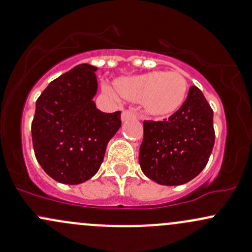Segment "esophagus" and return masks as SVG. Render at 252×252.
Instances as JSON below:
<instances>
[{
    "label": "esophagus",
    "mask_w": 252,
    "mask_h": 252,
    "mask_svg": "<svg viewBox=\"0 0 252 252\" xmlns=\"http://www.w3.org/2000/svg\"><path fill=\"white\" fill-rule=\"evenodd\" d=\"M137 115L134 113L129 112V110H125V112L121 113V121H127V120H131V119H136Z\"/></svg>",
    "instance_id": "34e87169"
}]
</instances>
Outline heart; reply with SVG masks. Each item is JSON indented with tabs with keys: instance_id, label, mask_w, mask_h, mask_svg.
<instances>
[{
	"instance_id": "heart-1",
	"label": "heart",
	"mask_w": 252,
	"mask_h": 252,
	"mask_svg": "<svg viewBox=\"0 0 252 252\" xmlns=\"http://www.w3.org/2000/svg\"><path fill=\"white\" fill-rule=\"evenodd\" d=\"M103 91L115 101L121 97L140 102L151 116H168L180 109L188 96V80L179 72L151 71L128 75L118 80L116 86L103 84Z\"/></svg>"
}]
</instances>
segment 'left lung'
I'll list each match as a JSON object with an SVG mask.
<instances>
[{"instance_id":"8db88e82","label":"left lung","mask_w":252,"mask_h":252,"mask_svg":"<svg viewBox=\"0 0 252 252\" xmlns=\"http://www.w3.org/2000/svg\"><path fill=\"white\" fill-rule=\"evenodd\" d=\"M213 110L197 86L168 120L144 121L139 149L143 173L159 185L177 186L196 178L207 166L215 142Z\"/></svg>"}]
</instances>
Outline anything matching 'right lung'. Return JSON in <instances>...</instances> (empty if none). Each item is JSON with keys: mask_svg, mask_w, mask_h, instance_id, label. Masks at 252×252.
I'll return each instance as SVG.
<instances>
[{"mask_svg": "<svg viewBox=\"0 0 252 252\" xmlns=\"http://www.w3.org/2000/svg\"><path fill=\"white\" fill-rule=\"evenodd\" d=\"M97 68L78 64L47 86L36 102L31 126L34 155L44 172L61 184L91 179L108 143L121 127L120 112L103 113L93 101Z\"/></svg>", "mask_w": 252, "mask_h": 252, "instance_id": "add662e5", "label": "right lung"}]
</instances>
